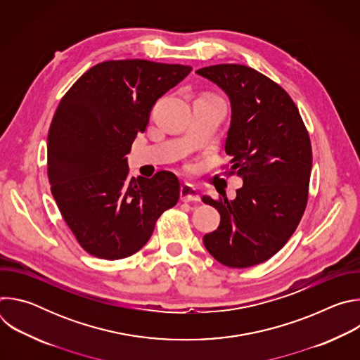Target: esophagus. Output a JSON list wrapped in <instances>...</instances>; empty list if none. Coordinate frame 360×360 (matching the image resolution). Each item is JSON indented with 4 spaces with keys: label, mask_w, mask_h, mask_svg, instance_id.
<instances>
[{
    "label": "esophagus",
    "mask_w": 360,
    "mask_h": 360,
    "mask_svg": "<svg viewBox=\"0 0 360 360\" xmlns=\"http://www.w3.org/2000/svg\"><path fill=\"white\" fill-rule=\"evenodd\" d=\"M181 200L182 202H199L200 196L198 189L191 184H184L181 186Z\"/></svg>",
    "instance_id": "obj_1"
}]
</instances>
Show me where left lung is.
<instances>
[{
    "mask_svg": "<svg viewBox=\"0 0 360 360\" xmlns=\"http://www.w3.org/2000/svg\"><path fill=\"white\" fill-rule=\"evenodd\" d=\"M196 74L229 96L228 174L243 181L233 200L202 196L221 214L218 229L203 236V245L225 266L259 265L285 246L304 212L312 171L309 134L289 94L256 70L219 64Z\"/></svg>",
    "mask_w": 360,
    "mask_h": 360,
    "instance_id": "8db88e82",
    "label": "left lung"
}]
</instances>
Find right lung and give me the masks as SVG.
<instances>
[{
  "label": "right lung",
  "mask_w": 360,
  "mask_h": 360,
  "mask_svg": "<svg viewBox=\"0 0 360 360\" xmlns=\"http://www.w3.org/2000/svg\"><path fill=\"white\" fill-rule=\"evenodd\" d=\"M191 71L145 60L105 61L63 96L48 131V179L64 221L96 258L134 255L176 205L181 188L172 172L129 178L127 155L153 104Z\"/></svg>",
  "instance_id": "1"
}]
</instances>
